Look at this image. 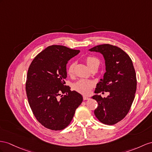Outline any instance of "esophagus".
<instances>
[{"instance_id": "34e87169", "label": "esophagus", "mask_w": 152, "mask_h": 152, "mask_svg": "<svg viewBox=\"0 0 152 152\" xmlns=\"http://www.w3.org/2000/svg\"><path fill=\"white\" fill-rule=\"evenodd\" d=\"M83 100H88L89 99H90L88 96H83Z\"/></svg>"}]
</instances>
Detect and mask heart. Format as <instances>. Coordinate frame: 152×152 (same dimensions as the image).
Masks as SVG:
<instances>
[{
    "label": "heart",
    "mask_w": 152,
    "mask_h": 152,
    "mask_svg": "<svg viewBox=\"0 0 152 152\" xmlns=\"http://www.w3.org/2000/svg\"><path fill=\"white\" fill-rule=\"evenodd\" d=\"M85 61H86L87 66L90 69L93 67H98L100 64V61L98 58L93 56H87L85 59ZM75 63H71L69 65L67 69L69 75H72L74 72V69H75ZM93 87H94L93 82L87 80H80L73 84V88L75 91L84 94H89Z\"/></svg>",
    "instance_id": "1"
}]
</instances>
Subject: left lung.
<instances>
[{
	"instance_id": "8db88e82",
	"label": "left lung",
	"mask_w": 152,
	"mask_h": 152,
	"mask_svg": "<svg viewBox=\"0 0 152 152\" xmlns=\"http://www.w3.org/2000/svg\"><path fill=\"white\" fill-rule=\"evenodd\" d=\"M89 50L101 53L105 61L106 72L94 92H109L107 98L92 97L98 103L94 114L100 122L112 125L126 115L134 102L137 80L133 63L123 50L112 45H99Z\"/></svg>"
}]
</instances>
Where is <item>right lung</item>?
<instances>
[{"instance_id":"1","label":"right lung","mask_w":152,"mask_h":152,"mask_svg":"<svg viewBox=\"0 0 152 152\" xmlns=\"http://www.w3.org/2000/svg\"><path fill=\"white\" fill-rule=\"evenodd\" d=\"M80 52L63 45H50L34 58L29 67L26 91L29 106L38 121L50 130L67 127L82 103V96L71 91L64 81L67 64Z\"/></svg>"}]
</instances>
